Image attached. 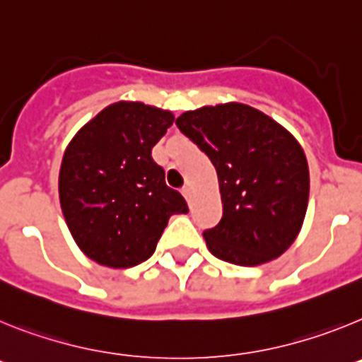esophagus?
I'll return each instance as SVG.
<instances>
[{
	"label": "esophagus",
	"mask_w": 362,
	"mask_h": 362,
	"mask_svg": "<svg viewBox=\"0 0 362 362\" xmlns=\"http://www.w3.org/2000/svg\"><path fill=\"white\" fill-rule=\"evenodd\" d=\"M181 192H183L185 199H187L188 203H190V201H192V188L187 185V187H183V190H181Z\"/></svg>",
	"instance_id": "34e87169"
}]
</instances>
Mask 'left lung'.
Here are the masks:
<instances>
[{"label": "left lung", "mask_w": 362, "mask_h": 362, "mask_svg": "<svg viewBox=\"0 0 362 362\" xmlns=\"http://www.w3.org/2000/svg\"><path fill=\"white\" fill-rule=\"evenodd\" d=\"M175 124L219 177L223 217L203 232L209 250L239 267L279 257L296 241L308 206V163L292 134L241 103L185 112Z\"/></svg>", "instance_id": "left-lung-1"}]
</instances>
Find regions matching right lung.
Masks as SVG:
<instances>
[{"instance_id": "1", "label": "right lung", "mask_w": 362, "mask_h": 362, "mask_svg": "<svg viewBox=\"0 0 362 362\" xmlns=\"http://www.w3.org/2000/svg\"><path fill=\"white\" fill-rule=\"evenodd\" d=\"M174 123L168 110L119 101L83 127L63 156L59 201L72 238L95 263L130 268L153 254L185 197L165 183L153 145Z\"/></svg>"}]
</instances>
